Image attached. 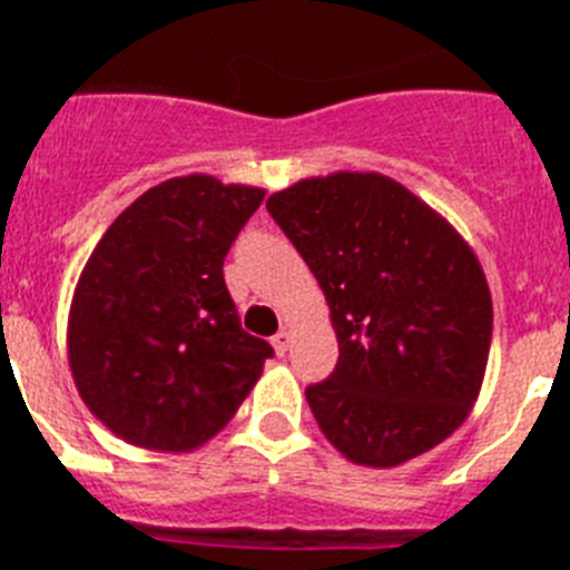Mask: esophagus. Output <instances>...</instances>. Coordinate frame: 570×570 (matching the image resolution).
<instances>
[{
	"label": "esophagus",
	"mask_w": 570,
	"mask_h": 570,
	"mask_svg": "<svg viewBox=\"0 0 570 570\" xmlns=\"http://www.w3.org/2000/svg\"><path fill=\"white\" fill-rule=\"evenodd\" d=\"M271 342H274L276 354H279V356L288 354V347H291V334H288V331H279V334H276Z\"/></svg>",
	"instance_id": "obj_1"
}]
</instances>
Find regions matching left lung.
<instances>
[{
	"mask_svg": "<svg viewBox=\"0 0 570 570\" xmlns=\"http://www.w3.org/2000/svg\"><path fill=\"white\" fill-rule=\"evenodd\" d=\"M268 214L325 291L340 360L305 387L347 460L394 468L465 422L491 351V291L465 239L380 174L305 179Z\"/></svg>",
	"mask_w": 570,
	"mask_h": 570,
	"instance_id": "left-lung-1",
	"label": "left lung"
}]
</instances>
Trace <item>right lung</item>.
<instances>
[{"mask_svg": "<svg viewBox=\"0 0 570 570\" xmlns=\"http://www.w3.org/2000/svg\"><path fill=\"white\" fill-rule=\"evenodd\" d=\"M265 190L179 176L116 216L79 276L68 356L85 405L134 445L223 431L274 347L242 328L225 256Z\"/></svg>", "mask_w": 570, "mask_h": 570, "instance_id": "add662e5", "label": "right lung"}]
</instances>
